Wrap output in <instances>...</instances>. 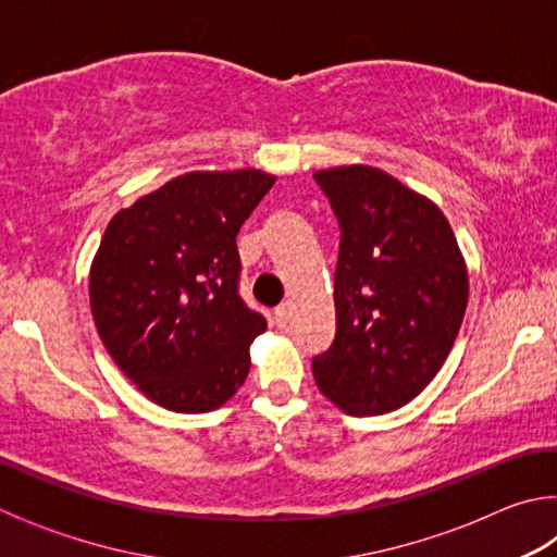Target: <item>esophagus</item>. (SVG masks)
I'll return each mask as SVG.
<instances>
[{
    "instance_id": "esophagus-1",
    "label": "esophagus",
    "mask_w": 557,
    "mask_h": 557,
    "mask_svg": "<svg viewBox=\"0 0 557 557\" xmlns=\"http://www.w3.org/2000/svg\"><path fill=\"white\" fill-rule=\"evenodd\" d=\"M287 319H289V305H287V301H282L280 307H275V324L280 329L287 326Z\"/></svg>"
}]
</instances>
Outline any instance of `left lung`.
Segmentation results:
<instances>
[{"label": "left lung", "mask_w": 557, "mask_h": 557, "mask_svg": "<svg viewBox=\"0 0 557 557\" xmlns=\"http://www.w3.org/2000/svg\"><path fill=\"white\" fill-rule=\"evenodd\" d=\"M317 184L342 228L336 336L314 381L348 414L403 408L435 379L469 299L467 265L435 203L381 169H322Z\"/></svg>", "instance_id": "obj_1"}]
</instances>
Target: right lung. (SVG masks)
Instances as JSON below:
<instances>
[{
  "label": "right lung",
  "mask_w": 557,
  "mask_h": 557,
  "mask_svg": "<svg viewBox=\"0 0 557 557\" xmlns=\"http://www.w3.org/2000/svg\"><path fill=\"white\" fill-rule=\"evenodd\" d=\"M275 176L191 172L122 209L90 268V309L120 371L174 412H209L250 371L268 329L238 295L235 235Z\"/></svg>",
  "instance_id": "1"
}]
</instances>
